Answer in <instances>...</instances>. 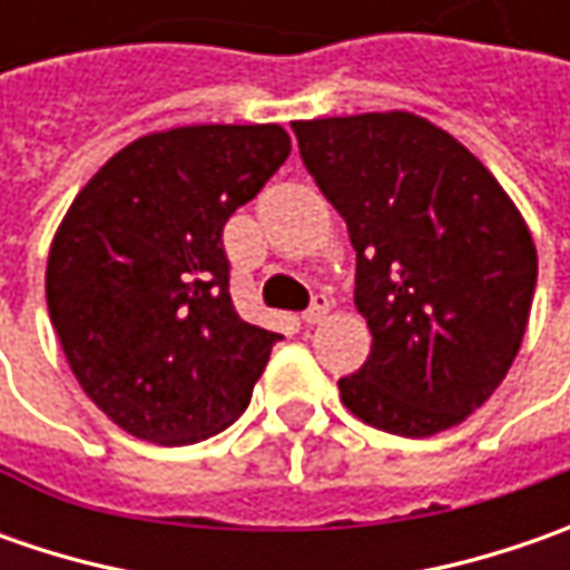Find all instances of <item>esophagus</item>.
<instances>
[{
  "mask_svg": "<svg viewBox=\"0 0 570 570\" xmlns=\"http://www.w3.org/2000/svg\"><path fill=\"white\" fill-rule=\"evenodd\" d=\"M326 314H330V297H326V295H314V301H311V307H307V311L301 314V320L314 326V323H320V320L326 317Z\"/></svg>",
  "mask_w": 570,
  "mask_h": 570,
  "instance_id": "34e87169",
  "label": "esophagus"
}]
</instances>
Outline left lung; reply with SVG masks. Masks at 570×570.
I'll use <instances>...</instances> for the list:
<instances>
[{
  "mask_svg": "<svg viewBox=\"0 0 570 570\" xmlns=\"http://www.w3.org/2000/svg\"><path fill=\"white\" fill-rule=\"evenodd\" d=\"M304 167L348 225L371 355L340 381L364 425L431 438L511 371L537 288V244L492 170L425 117L292 122Z\"/></svg>",
  "mask_w": 570,
  "mask_h": 570,
  "instance_id": "1",
  "label": "left lung"
}]
</instances>
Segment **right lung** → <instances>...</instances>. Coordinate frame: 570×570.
Listing matches in <instances>:
<instances>
[{
    "label": "right lung",
    "mask_w": 570,
    "mask_h": 570,
    "mask_svg": "<svg viewBox=\"0 0 570 570\" xmlns=\"http://www.w3.org/2000/svg\"><path fill=\"white\" fill-rule=\"evenodd\" d=\"M288 151L278 122L151 132L100 167L56 228V336L88 400L126 434L196 444L250 403L282 336L234 311L222 230Z\"/></svg>",
    "instance_id": "obj_1"
}]
</instances>
